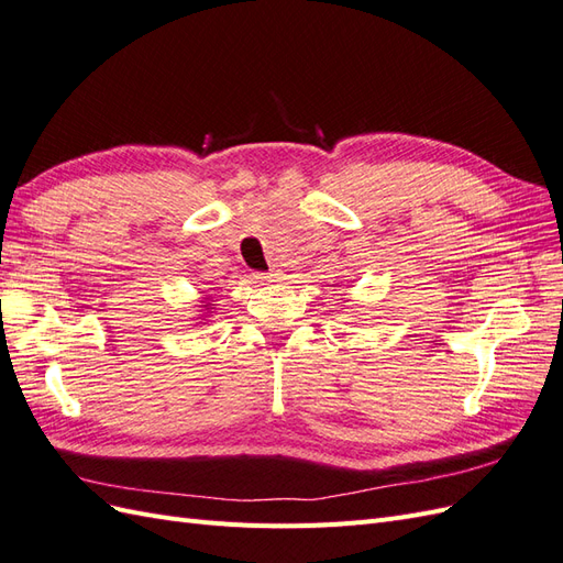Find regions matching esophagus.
I'll return each mask as SVG.
<instances>
[{
  "instance_id": "obj_1",
  "label": "esophagus",
  "mask_w": 563,
  "mask_h": 563,
  "mask_svg": "<svg viewBox=\"0 0 563 563\" xmlns=\"http://www.w3.org/2000/svg\"><path fill=\"white\" fill-rule=\"evenodd\" d=\"M258 282H277L279 279V272H267V275H255Z\"/></svg>"
}]
</instances>
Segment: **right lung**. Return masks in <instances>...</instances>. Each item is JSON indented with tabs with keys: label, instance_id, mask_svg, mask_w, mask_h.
<instances>
[{
	"label": "right lung",
	"instance_id": "add662e5",
	"mask_svg": "<svg viewBox=\"0 0 563 563\" xmlns=\"http://www.w3.org/2000/svg\"><path fill=\"white\" fill-rule=\"evenodd\" d=\"M199 302H203V305H197V308H201V310H199V314H201V317H197V321H199V319H209V317H211V312L216 310V308H213V298H211V296H207V298H201Z\"/></svg>",
	"mask_w": 563,
	"mask_h": 563
}]
</instances>
